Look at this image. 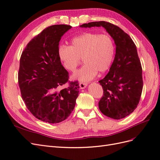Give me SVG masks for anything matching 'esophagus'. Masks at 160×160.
<instances>
[{"label": "esophagus", "instance_id": "34e87169", "mask_svg": "<svg viewBox=\"0 0 160 160\" xmlns=\"http://www.w3.org/2000/svg\"><path fill=\"white\" fill-rule=\"evenodd\" d=\"M80 89H84L85 88L88 86V84L86 83H84V82H80L79 84Z\"/></svg>", "mask_w": 160, "mask_h": 160}]
</instances>
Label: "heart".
<instances>
[{
	"mask_svg": "<svg viewBox=\"0 0 160 160\" xmlns=\"http://www.w3.org/2000/svg\"><path fill=\"white\" fill-rule=\"evenodd\" d=\"M115 46L110 35L85 32L74 37L70 46L60 45L58 53L64 68L74 72L81 63L84 66L73 74L72 78L80 82L93 79L98 72L104 73L114 60Z\"/></svg>",
	"mask_w": 160,
	"mask_h": 160,
	"instance_id": "1",
	"label": "heart"
}]
</instances>
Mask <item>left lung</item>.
I'll use <instances>...</instances> for the list:
<instances>
[{
	"label": "left lung",
	"mask_w": 160,
	"mask_h": 160,
	"mask_svg": "<svg viewBox=\"0 0 160 160\" xmlns=\"http://www.w3.org/2000/svg\"><path fill=\"white\" fill-rule=\"evenodd\" d=\"M80 27H102L114 39L115 58L109 72L99 81L104 94L98 106L103 114L112 119L128 116L137 108L143 88L142 65L134 42L123 30L110 22H92Z\"/></svg>",
	"instance_id": "obj_1"
}]
</instances>
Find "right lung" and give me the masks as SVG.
I'll return each mask as SVG.
<instances>
[{"label": "right lung", "instance_id": "right-lung-1", "mask_svg": "<svg viewBox=\"0 0 160 160\" xmlns=\"http://www.w3.org/2000/svg\"><path fill=\"white\" fill-rule=\"evenodd\" d=\"M71 28L66 24L46 28L30 41L20 56L18 79L22 100L35 118L50 123L70 116L79 94L77 81L58 91L69 78L58 56L59 42Z\"/></svg>", "mask_w": 160, "mask_h": 160}]
</instances>
